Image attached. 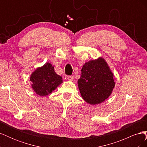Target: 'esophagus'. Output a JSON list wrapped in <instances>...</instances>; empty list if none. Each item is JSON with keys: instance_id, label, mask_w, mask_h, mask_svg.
I'll return each instance as SVG.
<instances>
[{"instance_id": "34e87169", "label": "esophagus", "mask_w": 147, "mask_h": 147, "mask_svg": "<svg viewBox=\"0 0 147 147\" xmlns=\"http://www.w3.org/2000/svg\"><path fill=\"white\" fill-rule=\"evenodd\" d=\"M67 78L70 81H72L74 80V76L73 75H70V76H67Z\"/></svg>"}]
</instances>
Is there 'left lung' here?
Listing matches in <instances>:
<instances>
[{
  "label": "left lung",
  "instance_id": "1",
  "mask_svg": "<svg viewBox=\"0 0 147 147\" xmlns=\"http://www.w3.org/2000/svg\"><path fill=\"white\" fill-rule=\"evenodd\" d=\"M78 80L82 98L91 105L99 104L111 95L115 86L114 75L103 57L91 60L83 65Z\"/></svg>",
  "mask_w": 147,
  "mask_h": 147
}]
</instances>
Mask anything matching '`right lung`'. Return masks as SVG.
<instances>
[{
    "label": "right lung",
    "instance_id": "add662e5",
    "mask_svg": "<svg viewBox=\"0 0 147 147\" xmlns=\"http://www.w3.org/2000/svg\"><path fill=\"white\" fill-rule=\"evenodd\" d=\"M30 80L33 90L40 96L50 94L59 84L63 83V78L55 71L54 67L47 63L39 67L30 75Z\"/></svg>",
    "mask_w": 147,
    "mask_h": 147
}]
</instances>
